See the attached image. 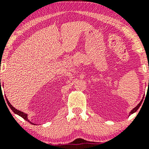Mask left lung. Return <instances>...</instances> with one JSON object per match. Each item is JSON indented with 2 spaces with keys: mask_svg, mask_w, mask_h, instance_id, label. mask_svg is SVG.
Segmentation results:
<instances>
[{
  "mask_svg": "<svg viewBox=\"0 0 149 149\" xmlns=\"http://www.w3.org/2000/svg\"><path fill=\"white\" fill-rule=\"evenodd\" d=\"M143 99H142V100H141V102H139V104H138V105H137V106H136V107H134V109H132V111H130V115H131V114L134 113H135V112H136V111H137V110H138V109H139V108L140 107V106H141V103H142V101H143Z\"/></svg>",
  "mask_w": 149,
  "mask_h": 149,
  "instance_id": "8db88e82",
  "label": "left lung"
}]
</instances>
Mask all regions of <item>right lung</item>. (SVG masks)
Wrapping results in <instances>:
<instances>
[{
  "mask_svg": "<svg viewBox=\"0 0 149 149\" xmlns=\"http://www.w3.org/2000/svg\"><path fill=\"white\" fill-rule=\"evenodd\" d=\"M6 101H7V103H8V106H9V107L10 108V109H11V110L13 111L15 113L17 114V115L21 116L22 118H23L24 119L26 120H27L29 123H31L32 125H36L35 123H31V121H29V120L28 119V115H27L26 113H25L21 111H19V110H17V109H16L15 108L13 107V105H11V104L10 103L9 101L8 100V99H6Z\"/></svg>",
  "mask_w": 149,
  "mask_h": 149,
  "instance_id": "1",
  "label": "right lung"
}]
</instances>
